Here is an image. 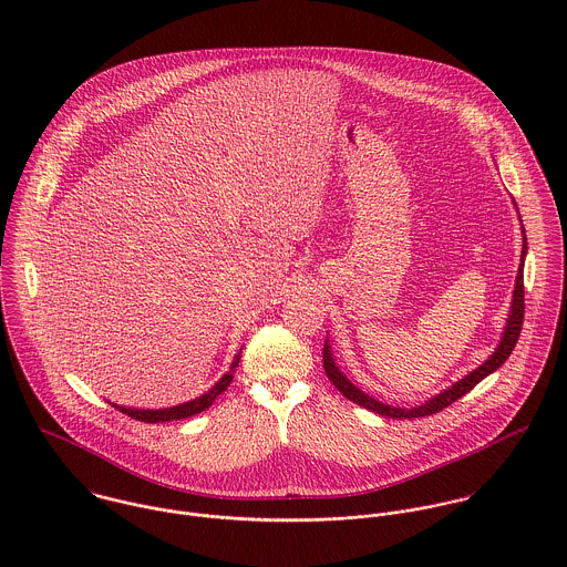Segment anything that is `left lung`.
<instances>
[{"instance_id": "8db88e82", "label": "left lung", "mask_w": 567, "mask_h": 567, "mask_svg": "<svg viewBox=\"0 0 567 567\" xmlns=\"http://www.w3.org/2000/svg\"><path fill=\"white\" fill-rule=\"evenodd\" d=\"M524 259H526V236H524V246H522V264H519L517 279H515L511 312H508L506 327H504V333H502V340H499L497 349L488 355V360H485L476 371H472L470 375H465L463 380H458L456 384H452L447 391H443V393L434 395L432 400H427L425 404L414 405V408L382 404V402L373 400L371 395L362 393L358 386H353V384L340 373V369H338L336 362H333L329 342H324L323 347V367L327 378H329L331 384H333L347 400H351L353 404L364 405L367 410L378 412V414L389 416V419H414V416H425V414H434V412H439V410L454 404L456 400H461L463 395H467L478 382H483L486 375H491L493 371H497V369L506 362V358L511 355V351H513L515 344H517V338H519V333H522V323H524Z\"/></svg>"}]
</instances>
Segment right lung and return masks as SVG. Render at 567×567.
<instances>
[{"mask_svg":"<svg viewBox=\"0 0 567 567\" xmlns=\"http://www.w3.org/2000/svg\"><path fill=\"white\" fill-rule=\"evenodd\" d=\"M240 355H243V351L234 358L231 369L220 378V382H216V386H212L205 395H200V398H196V400H192V402H187V404L172 405V408H163V410H137V408L113 405H115L120 412H124V414H128V416H133V419H137V421H144V423H163V421H176V419H185V416L198 414V412H203L205 408H209V405L214 404V400H216L220 393L227 391V386H229L231 380H234V371H236V367H238V362H240Z\"/></svg>","mask_w":567,"mask_h":567,"instance_id":"1","label":"right lung"}]
</instances>
